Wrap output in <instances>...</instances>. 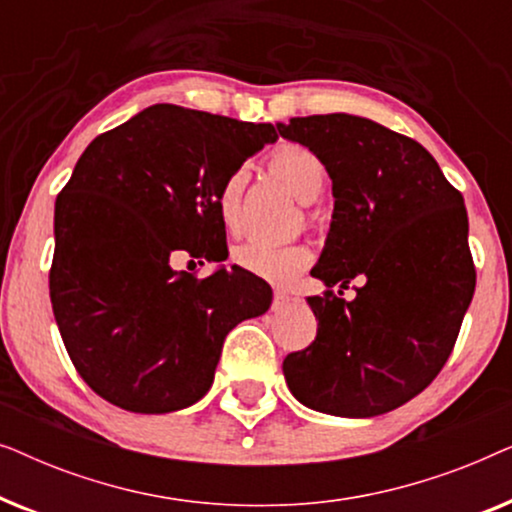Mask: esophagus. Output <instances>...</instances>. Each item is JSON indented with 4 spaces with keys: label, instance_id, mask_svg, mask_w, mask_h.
I'll list each match as a JSON object with an SVG mask.
<instances>
[{
    "label": "esophagus",
    "instance_id": "34e87169",
    "mask_svg": "<svg viewBox=\"0 0 512 512\" xmlns=\"http://www.w3.org/2000/svg\"><path fill=\"white\" fill-rule=\"evenodd\" d=\"M291 303V296L289 293H284V291H275V298H272V310L275 312H282L286 305Z\"/></svg>",
    "mask_w": 512,
    "mask_h": 512
}]
</instances>
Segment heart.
<instances>
[{"label": "heart", "instance_id": "obj_1", "mask_svg": "<svg viewBox=\"0 0 512 512\" xmlns=\"http://www.w3.org/2000/svg\"><path fill=\"white\" fill-rule=\"evenodd\" d=\"M268 167L303 202H312L324 188L326 167L317 153L303 144L289 142L277 146L270 153ZM242 188L244 170H235L221 181L219 191H216V212H219V219L228 230L240 228ZM233 261L251 275L286 286L296 282L303 275V270H307V265L312 263V251L307 244H282V247H277V244L261 240H247L233 249Z\"/></svg>", "mask_w": 512, "mask_h": 512}]
</instances>
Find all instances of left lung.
Instances as JSON below:
<instances>
[{
    "mask_svg": "<svg viewBox=\"0 0 512 512\" xmlns=\"http://www.w3.org/2000/svg\"><path fill=\"white\" fill-rule=\"evenodd\" d=\"M279 135L317 153L333 179V223L314 277L324 296L310 347L284 359L307 408L375 417L408 403L450 359L475 291L464 198L429 151L368 118H291ZM354 276V301L334 296ZM342 293V291H338Z\"/></svg>",
    "mask_w": 512,
    "mask_h": 512,
    "instance_id": "left-lung-1",
    "label": "left lung"
}]
</instances>
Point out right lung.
I'll return each instance as SVG.
<instances>
[{"label":"right lung","mask_w":512,"mask_h":512,"mask_svg":"<svg viewBox=\"0 0 512 512\" xmlns=\"http://www.w3.org/2000/svg\"><path fill=\"white\" fill-rule=\"evenodd\" d=\"M277 137L272 123L153 104L81 153L55 202L48 286L69 359L104 401L188 408L212 387L226 335L270 307L247 270L198 279L170 258L228 256L216 191Z\"/></svg>","instance_id":"1"}]
</instances>
